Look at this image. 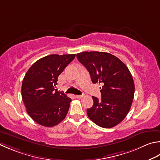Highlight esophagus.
<instances>
[{
	"mask_svg": "<svg viewBox=\"0 0 160 160\" xmlns=\"http://www.w3.org/2000/svg\"><path fill=\"white\" fill-rule=\"evenodd\" d=\"M83 96H84V95H77L76 96V98H79V99H81V98H83Z\"/></svg>",
	"mask_w": 160,
	"mask_h": 160,
	"instance_id": "1",
	"label": "esophagus"
}]
</instances>
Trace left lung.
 <instances>
[{
  "mask_svg": "<svg viewBox=\"0 0 160 160\" xmlns=\"http://www.w3.org/2000/svg\"><path fill=\"white\" fill-rule=\"evenodd\" d=\"M93 84H101V100L92 96L93 105L87 109L88 117L98 126L114 127L123 121L132 105L134 84L130 72L116 56L105 52L78 53Z\"/></svg>",
  "mask_w": 160,
  "mask_h": 160,
  "instance_id": "left-lung-1",
  "label": "left lung"
}]
</instances>
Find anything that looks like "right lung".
<instances>
[{"label":"right lung","mask_w":160,"mask_h":160,"mask_svg":"<svg viewBox=\"0 0 160 160\" xmlns=\"http://www.w3.org/2000/svg\"><path fill=\"white\" fill-rule=\"evenodd\" d=\"M76 54L47 55L34 62L25 76L21 96L30 117L39 125L52 127L63 121L71 99L55 92L58 76Z\"/></svg>","instance_id":"right-lung-1"}]
</instances>
